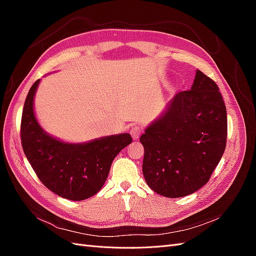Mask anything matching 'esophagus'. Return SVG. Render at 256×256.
Returning <instances> with one entry per match:
<instances>
[{
  "label": "esophagus",
  "mask_w": 256,
  "mask_h": 256,
  "mask_svg": "<svg viewBox=\"0 0 256 256\" xmlns=\"http://www.w3.org/2000/svg\"><path fill=\"white\" fill-rule=\"evenodd\" d=\"M141 134H142V129L138 126H134L130 129V134L132 136L134 140H138V138H140Z\"/></svg>",
  "instance_id": "1"
}]
</instances>
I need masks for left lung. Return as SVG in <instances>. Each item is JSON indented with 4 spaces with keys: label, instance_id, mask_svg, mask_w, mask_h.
Here are the masks:
<instances>
[{
    "label": "left lung",
    "instance_id": "left-lung-1",
    "mask_svg": "<svg viewBox=\"0 0 256 256\" xmlns=\"http://www.w3.org/2000/svg\"><path fill=\"white\" fill-rule=\"evenodd\" d=\"M226 136V108L218 85L198 69L191 90L177 92L140 138L145 182L166 198L194 193L218 166Z\"/></svg>",
    "mask_w": 256,
    "mask_h": 256
}]
</instances>
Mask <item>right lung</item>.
Here are the masks:
<instances>
[{
    "instance_id": "1",
    "label": "right lung",
    "mask_w": 256,
    "mask_h": 256,
    "mask_svg": "<svg viewBox=\"0 0 256 256\" xmlns=\"http://www.w3.org/2000/svg\"><path fill=\"white\" fill-rule=\"evenodd\" d=\"M40 80L30 88L21 118V143L40 182L49 190L72 200L95 196L104 184L118 154L132 142L129 134L102 136L83 143H68L46 132L34 112V97Z\"/></svg>"
}]
</instances>
